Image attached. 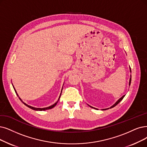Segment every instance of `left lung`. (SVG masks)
<instances>
[{
  "instance_id": "obj_1",
  "label": "left lung",
  "mask_w": 147,
  "mask_h": 147,
  "mask_svg": "<svg viewBox=\"0 0 147 147\" xmlns=\"http://www.w3.org/2000/svg\"><path fill=\"white\" fill-rule=\"evenodd\" d=\"M130 72H131V68H130ZM131 78L130 77V81H129V85H130V84H131ZM125 96V95H124V96H122L119 99V100H118V101H117L115 104H113V105H112V106H111V107H110V108L111 109V108H113V107H115L116 106V105H117V104H119L122 100V99L123 98H124V97ZM89 106H90V105H89ZM90 107H92V108H93V107H91V106H90ZM110 108H109V109H110ZM93 109H95V108H93ZM103 109V110H107V109Z\"/></svg>"
}]
</instances>
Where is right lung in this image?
Instances as JSON below:
<instances>
[{
  "instance_id": "1",
  "label": "right lung",
  "mask_w": 147,
  "mask_h": 147,
  "mask_svg": "<svg viewBox=\"0 0 147 147\" xmlns=\"http://www.w3.org/2000/svg\"><path fill=\"white\" fill-rule=\"evenodd\" d=\"M14 90H15V92H16V93H17V92H16V90H15V89H14ZM17 95L18 96V97H19V95H17ZM60 96H61V95H60ZM60 97H59V98H58V100H59V99H60ZM19 99H20V100L25 105H26V106L28 107H29V108H30V109H32V110H39V111H42V110H48V109H52V108H53V107H54L55 105H57V102H58V101L57 102H55L54 104H53V105H51V106H49V107H46V108H35V107H31V106H30V105H27L26 104H25V102H23L22 101V99L19 98Z\"/></svg>"
}]
</instances>
